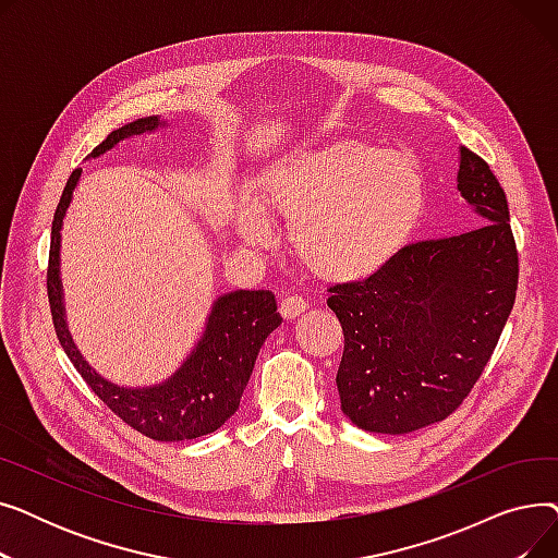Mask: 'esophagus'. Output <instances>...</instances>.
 I'll use <instances>...</instances> for the list:
<instances>
[{
	"instance_id": "1",
	"label": "esophagus",
	"mask_w": 558,
	"mask_h": 558,
	"mask_svg": "<svg viewBox=\"0 0 558 558\" xmlns=\"http://www.w3.org/2000/svg\"><path fill=\"white\" fill-rule=\"evenodd\" d=\"M305 310H307V303H305L301 296H296V294L284 296V299L280 301V314H282L284 318H296V316H301Z\"/></svg>"
}]
</instances>
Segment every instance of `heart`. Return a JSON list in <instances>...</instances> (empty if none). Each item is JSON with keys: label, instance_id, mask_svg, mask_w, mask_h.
Here are the masks:
<instances>
[{"label": "heart", "instance_id": "1", "mask_svg": "<svg viewBox=\"0 0 558 558\" xmlns=\"http://www.w3.org/2000/svg\"><path fill=\"white\" fill-rule=\"evenodd\" d=\"M255 203L289 223L291 251L305 269L355 282L385 271L414 240L427 181L414 156L335 140L280 158L257 181ZM258 211L244 201L232 223L246 244L269 246L274 230Z\"/></svg>", "mask_w": 558, "mask_h": 558}]
</instances>
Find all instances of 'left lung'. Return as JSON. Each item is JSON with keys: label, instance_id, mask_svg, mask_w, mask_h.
<instances>
[{"label": "left lung", "instance_id": "8db88e82", "mask_svg": "<svg viewBox=\"0 0 558 558\" xmlns=\"http://www.w3.org/2000/svg\"><path fill=\"white\" fill-rule=\"evenodd\" d=\"M457 190L477 228L409 244L385 271L330 287L343 330L341 412L375 434L448 418L488 364L515 303L518 251L505 190L459 146Z\"/></svg>", "mask_w": 558, "mask_h": 558}]
</instances>
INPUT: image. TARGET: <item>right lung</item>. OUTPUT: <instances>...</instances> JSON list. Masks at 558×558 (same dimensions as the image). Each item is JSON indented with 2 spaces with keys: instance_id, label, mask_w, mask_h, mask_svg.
<instances>
[{
  "instance_id": "1",
  "label": "right lung",
  "mask_w": 558,
  "mask_h": 558,
  "mask_svg": "<svg viewBox=\"0 0 558 558\" xmlns=\"http://www.w3.org/2000/svg\"><path fill=\"white\" fill-rule=\"evenodd\" d=\"M167 122L160 114L142 117L112 131L90 158H99L129 137L156 133ZM81 169H74L51 221V246L47 269V294L56 337L65 355L108 409L126 425L156 441H190L217 432L240 409L259 348L280 324L276 296L267 289H238L221 294L205 320L201 339L192 353L167 379L149 387H120L99 375L76 348L65 316L61 282V230Z\"/></svg>"
}]
</instances>
